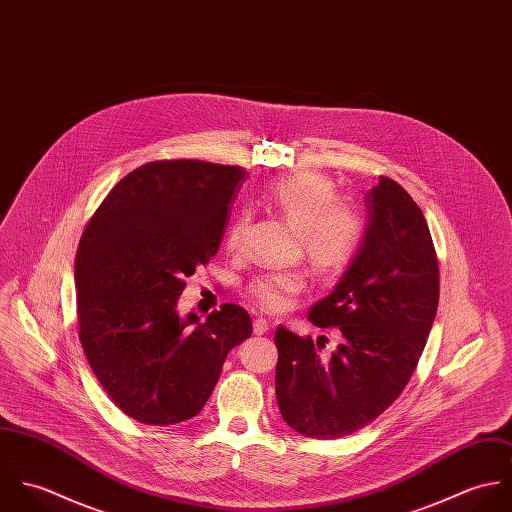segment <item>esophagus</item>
Returning a JSON list of instances; mask_svg holds the SVG:
<instances>
[{
    "instance_id": "esophagus-1",
    "label": "esophagus",
    "mask_w": 512,
    "mask_h": 512,
    "mask_svg": "<svg viewBox=\"0 0 512 512\" xmlns=\"http://www.w3.org/2000/svg\"><path fill=\"white\" fill-rule=\"evenodd\" d=\"M270 327H272V325H270L266 319H262V317H256V319H254V333H256V335L268 333Z\"/></svg>"
}]
</instances>
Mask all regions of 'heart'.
Listing matches in <instances>:
<instances>
[{"label": "heart", "instance_id": "heart-1", "mask_svg": "<svg viewBox=\"0 0 512 512\" xmlns=\"http://www.w3.org/2000/svg\"><path fill=\"white\" fill-rule=\"evenodd\" d=\"M335 197L333 181L313 171L286 175L264 193V201L299 228L303 252L321 276L341 274L355 258L363 238V220L357 211L337 203ZM246 230L248 215L240 213L226 230L228 250L242 248ZM305 284L307 278L299 270L264 272L248 284V293L262 309L278 313L292 305Z\"/></svg>", "mask_w": 512, "mask_h": 512}]
</instances>
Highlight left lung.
Wrapping results in <instances>:
<instances>
[{
	"label": "left lung",
	"mask_w": 512,
	"mask_h": 512,
	"mask_svg": "<svg viewBox=\"0 0 512 512\" xmlns=\"http://www.w3.org/2000/svg\"><path fill=\"white\" fill-rule=\"evenodd\" d=\"M365 203V236L351 266L309 309L313 325L341 331L339 347L327 355L321 341L313 345L286 327L274 335L278 406L307 438L351 436L392 406L438 311V256L420 207L388 177Z\"/></svg>",
	"instance_id": "8db88e82"
}]
</instances>
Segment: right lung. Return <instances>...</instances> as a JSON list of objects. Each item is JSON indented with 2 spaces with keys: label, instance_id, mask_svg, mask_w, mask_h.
<instances>
[{
  "label": "right lung",
  "instance_id": "right-lung-1",
  "mask_svg": "<svg viewBox=\"0 0 512 512\" xmlns=\"http://www.w3.org/2000/svg\"><path fill=\"white\" fill-rule=\"evenodd\" d=\"M246 171L199 159L149 161L88 220L74 262L78 337L110 400L147 426L191 420L232 347L252 335L234 303L199 323L177 313L185 278L217 254Z\"/></svg>",
  "mask_w": 512,
  "mask_h": 512
}]
</instances>
